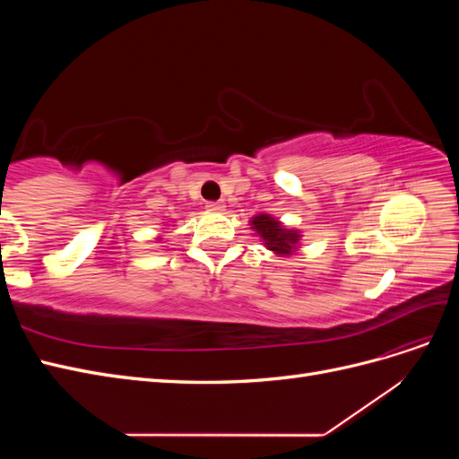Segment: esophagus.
<instances>
[{"label":"esophagus","instance_id":"obj_1","mask_svg":"<svg viewBox=\"0 0 459 459\" xmlns=\"http://www.w3.org/2000/svg\"><path fill=\"white\" fill-rule=\"evenodd\" d=\"M206 208H208V211H212V212H221V211H224V204L211 201V203H206Z\"/></svg>","mask_w":459,"mask_h":459}]
</instances>
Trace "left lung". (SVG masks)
Returning a JSON list of instances; mask_svg holds the SVG:
<instances>
[{
    "label": "left lung",
    "instance_id": "8db88e82",
    "mask_svg": "<svg viewBox=\"0 0 459 459\" xmlns=\"http://www.w3.org/2000/svg\"><path fill=\"white\" fill-rule=\"evenodd\" d=\"M253 230L260 235V239L270 248L272 253L280 256L293 255L299 248L300 233L297 230L285 228L280 220H275L270 214H258L251 220Z\"/></svg>",
    "mask_w": 459,
    "mask_h": 459
}]
</instances>
